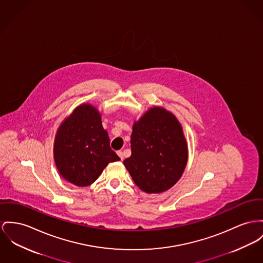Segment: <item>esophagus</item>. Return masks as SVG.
Returning <instances> with one entry per match:
<instances>
[{
    "label": "esophagus",
    "mask_w": 263,
    "mask_h": 263,
    "mask_svg": "<svg viewBox=\"0 0 263 263\" xmlns=\"http://www.w3.org/2000/svg\"><path fill=\"white\" fill-rule=\"evenodd\" d=\"M117 154H118V156L120 157V158L123 160V153L122 151H119V152H117Z\"/></svg>",
    "instance_id": "1"
}]
</instances>
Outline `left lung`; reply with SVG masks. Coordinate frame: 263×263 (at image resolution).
<instances>
[{"instance_id":"obj_1","label":"left lung","mask_w":263,"mask_h":263,"mask_svg":"<svg viewBox=\"0 0 263 263\" xmlns=\"http://www.w3.org/2000/svg\"><path fill=\"white\" fill-rule=\"evenodd\" d=\"M132 156L123 164L141 191L159 193L170 190L187 162V144L175 116L153 107L133 126Z\"/></svg>"}]
</instances>
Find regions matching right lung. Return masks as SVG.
<instances>
[{"label": "right lung", "mask_w": 263, "mask_h": 263, "mask_svg": "<svg viewBox=\"0 0 263 263\" xmlns=\"http://www.w3.org/2000/svg\"><path fill=\"white\" fill-rule=\"evenodd\" d=\"M53 157L61 175L78 186L91 184L105 166L121 158L110 148L101 115L92 105H79L58 129Z\"/></svg>", "instance_id": "1"}]
</instances>
